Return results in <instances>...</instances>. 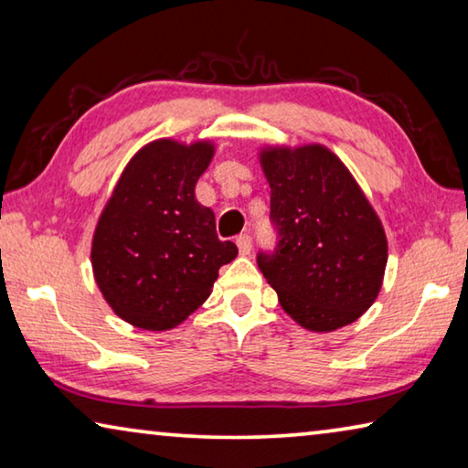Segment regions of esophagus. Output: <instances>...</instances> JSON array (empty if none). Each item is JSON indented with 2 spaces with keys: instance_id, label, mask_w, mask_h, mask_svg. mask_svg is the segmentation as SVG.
<instances>
[{
  "instance_id": "obj_1",
  "label": "esophagus",
  "mask_w": 468,
  "mask_h": 468,
  "mask_svg": "<svg viewBox=\"0 0 468 468\" xmlns=\"http://www.w3.org/2000/svg\"><path fill=\"white\" fill-rule=\"evenodd\" d=\"M237 248H239V253L241 256H248V253L251 251V237L248 233H241L239 237H237Z\"/></svg>"
}]
</instances>
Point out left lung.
<instances>
[{"label":"left lung","instance_id":"1","mask_svg":"<svg viewBox=\"0 0 468 468\" xmlns=\"http://www.w3.org/2000/svg\"><path fill=\"white\" fill-rule=\"evenodd\" d=\"M279 233L258 268L299 326L343 328L367 312L388 262L384 227L343 161L322 144L260 153Z\"/></svg>","mask_w":468,"mask_h":468}]
</instances>
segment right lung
<instances>
[{
	"instance_id": "obj_1",
	"label": "right lung",
	"mask_w": 468,
	"mask_h": 468,
	"mask_svg": "<svg viewBox=\"0 0 468 468\" xmlns=\"http://www.w3.org/2000/svg\"><path fill=\"white\" fill-rule=\"evenodd\" d=\"M215 156L212 142L154 140L123 169L92 237L94 281L122 320L169 330L208 299L237 245L217 237L215 212L196 184Z\"/></svg>"
}]
</instances>
